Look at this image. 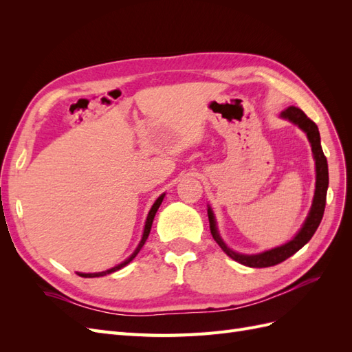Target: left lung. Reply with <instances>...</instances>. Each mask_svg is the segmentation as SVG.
Returning a JSON list of instances; mask_svg holds the SVG:
<instances>
[{"label":"left lung","instance_id":"obj_1","mask_svg":"<svg viewBox=\"0 0 352 352\" xmlns=\"http://www.w3.org/2000/svg\"><path fill=\"white\" fill-rule=\"evenodd\" d=\"M280 117L283 119L292 122L296 124L300 129H302L307 133L308 141L311 144V151L316 160V190H314V198H313V204L311 210L308 212V216L304 221L302 228L300 232L296 233L295 238L291 239L289 242H286L282 247L273 248L269 251H264L261 254H254V255H245L232 251L230 248L226 247V243L221 241L217 226H216V219L214 214H212L211 208L208 207V220H210V230L211 235L214 238V241L219 243V247L225 251L230 258L235 261L248 265V267H270V265H276L286 258H289L291 255H294L296 251H300L304 245L310 241L314 235V232L317 230L318 225L323 219V212L326 207V194H327V186H329V170H327V160L323 154L322 145H320V133H318V127L317 124L308 119L307 114L298 107H287L280 113Z\"/></svg>","mask_w":352,"mask_h":352}]
</instances>
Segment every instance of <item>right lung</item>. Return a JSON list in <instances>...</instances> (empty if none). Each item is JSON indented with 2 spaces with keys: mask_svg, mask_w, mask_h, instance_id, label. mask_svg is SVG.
Returning <instances> with one entry per match:
<instances>
[{
  "mask_svg": "<svg viewBox=\"0 0 352 352\" xmlns=\"http://www.w3.org/2000/svg\"><path fill=\"white\" fill-rule=\"evenodd\" d=\"M163 198H164V194L163 195H160L158 198H157V201L154 202L153 204V207H151V210H150V212H148V217H146V221H145V228H144V235H142V239H141V242H140V245H138V248L133 251V254L131 255L129 258L127 260H124L122 264H119V265H116V267H113V269H110V270H105V272H98V273H78L79 276H82V278H100V276H105V274H110V273H113V272H117V270H120L122 267H124L126 264H129L136 255H138V252L141 251V248L144 247V243H145V241L148 239V235H150V230H151V226H153V220H154V216H155V212H157V210H158V207L162 206V202H163Z\"/></svg>",
  "mask_w": 352,
  "mask_h": 352,
  "instance_id": "add662e5",
  "label": "right lung"
}]
</instances>
